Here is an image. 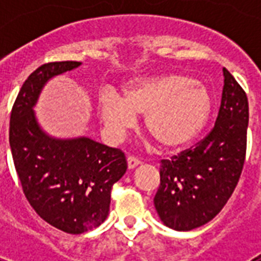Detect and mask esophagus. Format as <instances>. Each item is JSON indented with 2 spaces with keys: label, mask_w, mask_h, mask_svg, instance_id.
<instances>
[{
  "label": "esophagus",
  "mask_w": 261,
  "mask_h": 261,
  "mask_svg": "<svg viewBox=\"0 0 261 261\" xmlns=\"http://www.w3.org/2000/svg\"><path fill=\"white\" fill-rule=\"evenodd\" d=\"M139 164H141V161L137 157H134V155H128L127 157V167H128V169H134L135 167H138Z\"/></svg>",
  "instance_id": "34e87169"
}]
</instances>
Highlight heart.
<instances>
[{
	"label": "heart",
	"instance_id": "1",
	"mask_svg": "<svg viewBox=\"0 0 261 261\" xmlns=\"http://www.w3.org/2000/svg\"><path fill=\"white\" fill-rule=\"evenodd\" d=\"M213 107L208 89L184 74L137 80L126 87L124 98L114 90L100 94L101 118L111 130L122 133L145 114V130L167 150L192 142L207 126Z\"/></svg>",
	"mask_w": 261,
	"mask_h": 261
}]
</instances>
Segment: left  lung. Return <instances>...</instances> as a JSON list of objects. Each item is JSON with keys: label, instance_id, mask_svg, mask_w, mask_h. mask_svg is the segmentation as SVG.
I'll return each mask as SVG.
<instances>
[{"label": "left lung", "instance_id": "8db88e82", "mask_svg": "<svg viewBox=\"0 0 261 261\" xmlns=\"http://www.w3.org/2000/svg\"><path fill=\"white\" fill-rule=\"evenodd\" d=\"M223 90L213 130L196 146L161 160L155 210L168 227L188 231L222 210L241 176L247 153L248 97L223 67Z\"/></svg>", "mask_w": 261, "mask_h": 261}]
</instances>
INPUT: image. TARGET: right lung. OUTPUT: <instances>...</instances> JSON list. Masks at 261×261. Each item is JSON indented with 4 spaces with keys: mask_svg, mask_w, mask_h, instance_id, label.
Returning a JSON list of instances; mask_svg holds the SVG:
<instances>
[{
    "mask_svg": "<svg viewBox=\"0 0 261 261\" xmlns=\"http://www.w3.org/2000/svg\"><path fill=\"white\" fill-rule=\"evenodd\" d=\"M81 62L44 63L22 84L10 112L9 143L27 200L59 230L81 234L106 221L111 190L127 171L122 150L93 139H57L40 128L34 107L50 79Z\"/></svg>",
    "mask_w": 261,
    "mask_h": 261,
    "instance_id": "right-lung-1",
    "label": "right lung"
}]
</instances>
